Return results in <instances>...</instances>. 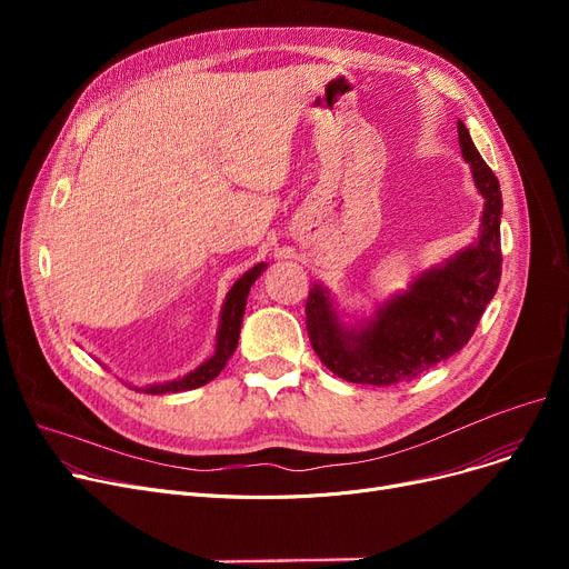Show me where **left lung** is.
<instances>
[{
	"label": "left lung",
	"instance_id": "left-lung-1",
	"mask_svg": "<svg viewBox=\"0 0 569 569\" xmlns=\"http://www.w3.org/2000/svg\"><path fill=\"white\" fill-rule=\"evenodd\" d=\"M459 144L485 198L480 234L445 262L417 274L408 290L378 305L373 316L346 325L330 290L313 283L307 330L320 362L348 382L395 385L459 352L472 337L500 283L502 196L493 170L477 152L463 122Z\"/></svg>",
	"mask_w": 569,
	"mask_h": 569
}]
</instances>
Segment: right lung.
<instances>
[{
  "mask_svg": "<svg viewBox=\"0 0 569 569\" xmlns=\"http://www.w3.org/2000/svg\"><path fill=\"white\" fill-rule=\"evenodd\" d=\"M264 269H267V262H258V264H253L249 269V272H244L242 277H239L232 283L230 292L226 295V302L221 307L219 330H217V346H214V355L209 357V360H204L200 367H196L193 371H189L182 378L136 387V390L147 392V395H168V392L196 390V387H202L209 380H214L223 371L226 362L230 360V355L237 350L239 330H242V318H244V309H247L249 290L256 283V279L264 272Z\"/></svg>",
  "mask_w": 569,
  "mask_h": 569,
  "instance_id": "1",
  "label": "right lung"
}]
</instances>
